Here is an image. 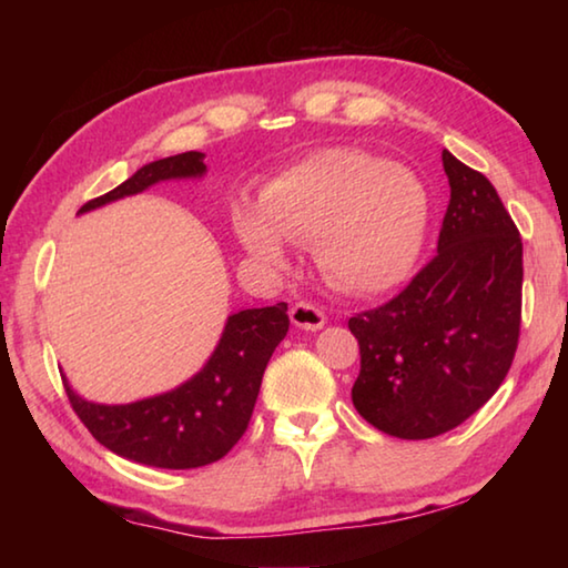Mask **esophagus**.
Here are the masks:
<instances>
[{
  "label": "esophagus",
  "mask_w": 568,
  "mask_h": 568,
  "mask_svg": "<svg viewBox=\"0 0 568 568\" xmlns=\"http://www.w3.org/2000/svg\"><path fill=\"white\" fill-rule=\"evenodd\" d=\"M291 321L295 328H303V331H318L325 325V313L321 311L318 305L301 301L291 307Z\"/></svg>",
  "instance_id": "obj_1"
}]
</instances>
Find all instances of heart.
I'll list each match as a JSON object with an SVG mask.
<instances>
[{
  "label": "heart",
  "instance_id": "obj_1",
  "mask_svg": "<svg viewBox=\"0 0 568 568\" xmlns=\"http://www.w3.org/2000/svg\"><path fill=\"white\" fill-rule=\"evenodd\" d=\"M428 225V192L410 170L358 150L315 152L267 182L261 205L240 207V243L277 265L283 237L313 245L325 277L345 293L398 285L416 263Z\"/></svg>",
  "mask_w": 568,
  "mask_h": 568
}]
</instances>
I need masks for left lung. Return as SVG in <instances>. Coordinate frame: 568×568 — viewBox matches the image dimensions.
<instances>
[{"label":"left lung","mask_w":568,"mask_h":568,"mask_svg":"<svg viewBox=\"0 0 568 568\" xmlns=\"http://www.w3.org/2000/svg\"><path fill=\"white\" fill-rule=\"evenodd\" d=\"M450 200L438 253L388 303L348 321L353 406L378 430L446 434L501 386L521 335L524 243L496 187L444 150Z\"/></svg>","instance_id":"left-lung-1"}]
</instances>
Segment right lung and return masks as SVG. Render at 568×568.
Listing matches in <instances>:
<instances>
[{"label": "right lung", "mask_w": 568, "mask_h": 568, "mask_svg": "<svg viewBox=\"0 0 568 568\" xmlns=\"http://www.w3.org/2000/svg\"><path fill=\"white\" fill-rule=\"evenodd\" d=\"M203 158V152H182L150 162L122 185L84 203L80 213L134 195L160 180L200 178L205 172ZM287 325V303L250 307L230 315L205 368L175 390L128 406H100L77 396L64 381L67 398L104 448L134 464L155 468L215 464L243 438L265 365L285 338Z\"/></svg>", "instance_id": "add662e5"}]
</instances>
